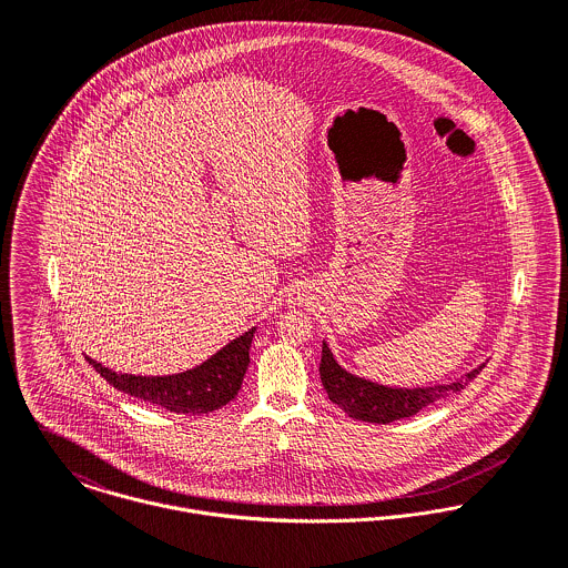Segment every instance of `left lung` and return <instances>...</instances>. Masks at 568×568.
<instances>
[{"mask_svg": "<svg viewBox=\"0 0 568 568\" xmlns=\"http://www.w3.org/2000/svg\"><path fill=\"white\" fill-rule=\"evenodd\" d=\"M484 367L486 363L464 374L462 378H455L448 385H430V387H413V389L387 387L343 369L324 341L320 374H322L327 398L334 405L341 406V410H345L349 417L372 422V424H389L403 417H410L424 406L433 405L450 394L462 392L473 378H477V374Z\"/></svg>", "mask_w": 568, "mask_h": 568, "instance_id": "1", "label": "left lung"}]
</instances>
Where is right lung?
I'll list each match as a JSON object with an SVG mask.
<instances>
[{
    "label": "right lung",
    "mask_w": 568,
    "mask_h": 568,
    "mask_svg": "<svg viewBox=\"0 0 568 568\" xmlns=\"http://www.w3.org/2000/svg\"><path fill=\"white\" fill-rule=\"evenodd\" d=\"M253 332L255 327L246 329L194 369L170 376L118 374L89 356L87 361L118 392H124L151 405L163 406L174 413L203 415L232 403L239 396L248 367V347L253 341Z\"/></svg>",
    "instance_id": "obj_1"
}]
</instances>
